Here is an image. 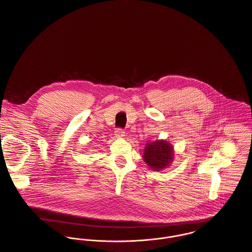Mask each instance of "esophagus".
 I'll return each instance as SVG.
<instances>
[{
    "label": "esophagus",
    "mask_w": 252,
    "mask_h": 252,
    "mask_svg": "<svg viewBox=\"0 0 252 252\" xmlns=\"http://www.w3.org/2000/svg\"><path fill=\"white\" fill-rule=\"evenodd\" d=\"M125 134H126V132L122 128H117L115 130V135L117 138H123L125 136Z\"/></svg>",
    "instance_id": "34e87169"
}]
</instances>
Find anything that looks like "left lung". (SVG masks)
Masks as SVG:
<instances>
[{"label": "left lung", "instance_id": "1", "mask_svg": "<svg viewBox=\"0 0 252 252\" xmlns=\"http://www.w3.org/2000/svg\"><path fill=\"white\" fill-rule=\"evenodd\" d=\"M174 158L173 147L165 140H156L147 143L143 153V159L156 171L166 168Z\"/></svg>", "mask_w": 252, "mask_h": 252}]
</instances>
